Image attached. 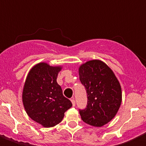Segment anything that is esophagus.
<instances>
[{
	"label": "esophagus",
	"instance_id": "1",
	"mask_svg": "<svg viewBox=\"0 0 146 146\" xmlns=\"http://www.w3.org/2000/svg\"><path fill=\"white\" fill-rule=\"evenodd\" d=\"M71 102H72V104H73V106H76V101H75L74 98H72V99H71Z\"/></svg>",
	"mask_w": 146,
	"mask_h": 146
}]
</instances>
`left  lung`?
<instances>
[{
  "instance_id": "left-lung-1",
  "label": "left lung",
  "mask_w": 146,
  "mask_h": 146,
  "mask_svg": "<svg viewBox=\"0 0 146 146\" xmlns=\"http://www.w3.org/2000/svg\"><path fill=\"white\" fill-rule=\"evenodd\" d=\"M79 78L87 93V108L79 110L86 123L101 127L115 117L122 101L121 87L111 68L98 59L78 68Z\"/></svg>"
}]
</instances>
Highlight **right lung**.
I'll return each mask as SVG.
<instances>
[{
  "label": "right lung",
  "instance_id": "1",
  "mask_svg": "<svg viewBox=\"0 0 146 146\" xmlns=\"http://www.w3.org/2000/svg\"><path fill=\"white\" fill-rule=\"evenodd\" d=\"M61 70V66L38 63L30 70L24 84L22 98L25 110L43 127H53L59 123L64 112L72 106L56 82Z\"/></svg>",
  "mask_w": 146,
  "mask_h": 146
}]
</instances>
